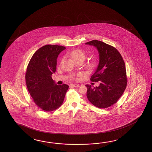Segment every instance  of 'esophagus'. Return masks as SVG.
Returning <instances> with one entry per match:
<instances>
[{
	"mask_svg": "<svg viewBox=\"0 0 152 152\" xmlns=\"http://www.w3.org/2000/svg\"><path fill=\"white\" fill-rule=\"evenodd\" d=\"M70 86L74 87H79V85H77V84H71V85H70Z\"/></svg>",
	"mask_w": 152,
	"mask_h": 152,
	"instance_id": "1",
	"label": "esophagus"
}]
</instances>
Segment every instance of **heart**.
Listing matches in <instances>:
<instances>
[{
  "mask_svg": "<svg viewBox=\"0 0 152 152\" xmlns=\"http://www.w3.org/2000/svg\"><path fill=\"white\" fill-rule=\"evenodd\" d=\"M69 56L71 57L74 60V61L76 62L84 61L85 59L86 58V54L83 50L80 49H75L69 53ZM82 75L81 73L77 74V77H80Z\"/></svg>",
  "mask_w": 152,
  "mask_h": 152,
  "instance_id": "b5f03b06",
  "label": "heart"
}]
</instances>
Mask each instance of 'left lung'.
Here are the masks:
<instances>
[{
	"mask_svg": "<svg viewBox=\"0 0 152 152\" xmlns=\"http://www.w3.org/2000/svg\"><path fill=\"white\" fill-rule=\"evenodd\" d=\"M85 45L94 46L99 53V64L91 80L100 84L96 87L85 85L88 100L100 109L110 107L116 103L126 88L124 62L116 49L104 42L93 40Z\"/></svg>",
	"mask_w": 152,
	"mask_h": 152,
	"instance_id": "obj_1",
	"label": "left lung"
}]
</instances>
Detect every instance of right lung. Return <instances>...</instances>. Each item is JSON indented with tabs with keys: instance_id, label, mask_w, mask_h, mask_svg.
Instances as JSON below:
<instances>
[{
	"instance_id": "obj_1",
	"label": "right lung",
	"mask_w": 152,
	"mask_h": 152,
	"mask_svg": "<svg viewBox=\"0 0 152 152\" xmlns=\"http://www.w3.org/2000/svg\"><path fill=\"white\" fill-rule=\"evenodd\" d=\"M65 49L62 45H44L32 55L27 67L26 80L29 94L36 104L45 111L61 105L69 87L66 84L58 85L52 78L58 55Z\"/></svg>"
}]
</instances>
